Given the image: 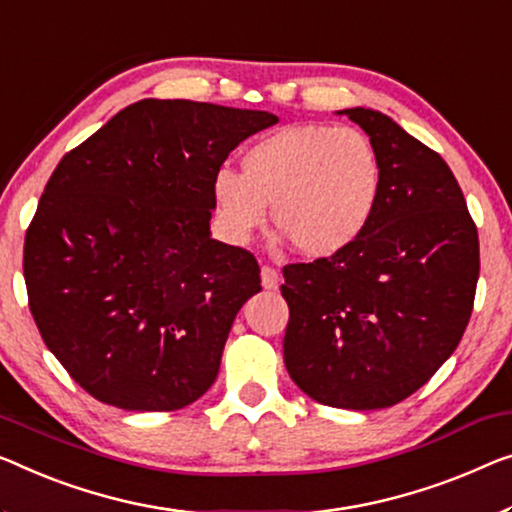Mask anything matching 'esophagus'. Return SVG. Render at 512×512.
<instances>
[{"label": "esophagus", "instance_id": "obj_1", "mask_svg": "<svg viewBox=\"0 0 512 512\" xmlns=\"http://www.w3.org/2000/svg\"><path fill=\"white\" fill-rule=\"evenodd\" d=\"M262 285L266 287V289H276L278 287V282H280V273L273 269V266H269V264H262Z\"/></svg>", "mask_w": 512, "mask_h": 512}]
</instances>
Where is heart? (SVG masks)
Returning <instances> with one entry per match:
<instances>
[{
	"mask_svg": "<svg viewBox=\"0 0 512 512\" xmlns=\"http://www.w3.org/2000/svg\"><path fill=\"white\" fill-rule=\"evenodd\" d=\"M384 172L375 142L358 128L296 124L243 151L241 174L213 177V207L232 243L271 223L305 257H333L361 239L379 207Z\"/></svg>",
	"mask_w": 512,
	"mask_h": 512,
	"instance_id": "heart-1",
	"label": "heart"
}]
</instances>
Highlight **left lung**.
<instances>
[{"mask_svg": "<svg viewBox=\"0 0 512 512\" xmlns=\"http://www.w3.org/2000/svg\"><path fill=\"white\" fill-rule=\"evenodd\" d=\"M345 114L384 172L368 230L345 253L282 269L294 384L338 409H384L430 381L474 310L478 230L451 167L386 114Z\"/></svg>", "mask_w": 512, "mask_h": 512, "instance_id": "obj_1", "label": "left lung"}]
</instances>
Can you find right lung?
<instances>
[{"mask_svg":"<svg viewBox=\"0 0 512 512\" xmlns=\"http://www.w3.org/2000/svg\"><path fill=\"white\" fill-rule=\"evenodd\" d=\"M278 117L144 98L59 160L25 234L38 333L75 384L126 411H174L216 381L241 305L262 289L246 248L209 236L213 177Z\"/></svg>","mask_w":512,"mask_h":512,"instance_id":"obj_1","label":"right lung"}]
</instances>
